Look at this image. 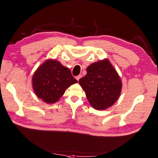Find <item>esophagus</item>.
Segmentation results:
<instances>
[{"instance_id": "34e87169", "label": "esophagus", "mask_w": 158, "mask_h": 158, "mask_svg": "<svg viewBox=\"0 0 158 158\" xmlns=\"http://www.w3.org/2000/svg\"><path fill=\"white\" fill-rule=\"evenodd\" d=\"M82 77V75H78V76H77L75 78H76V79L77 80V81H79V80L80 79V78H81V77Z\"/></svg>"}]
</instances>
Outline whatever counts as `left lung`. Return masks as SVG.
I'll use <instances>...</instances> for the list:
<instances>
[{
	"label": "left lung",
	"instance_id": "8db88e82",
	"mask_svg": "<svg viewBox=\"0 0 158 158\" xmlns=\"http://www.w3.org/2000/svg\"><path fill=\"white\" fill-rule=\"evenodd\" d=\"M90 105L97 110L106 109L120 95L122 81L108 60L94 62L87 68V74L79 80Z\"/></svg>",
	"mask_w": 158,
	"mask_h": 158
}]
</instances>
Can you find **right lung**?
<instances>
[{
  "label": "right lung",
  "instance_id": "add662e5",
  "mask_svg": "<svg viewBox=\"0 0 158 158\" xmlns=\"http://www.w3.org/2000/svg\"><path fill=\"white\" fill-rule=\"evenodd\" d=\"M77 82L70 69L55 60H47L39 67L32 77L33 89L36 95L49 104L58 101L66 89Z\"/></svg>",
  "mask_w": 158,
  "mask_h": 158
}]
</instances>
